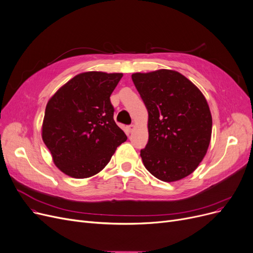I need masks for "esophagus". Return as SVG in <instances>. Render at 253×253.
Wrapping results in <instances>:
<instances>
[{"label": "esophagus", "instance_id": "esophagus-1", "mask_svg": "<svg viewBox=\"0 0 253 253\" xmlns=\"http://www.w3.org/2000/svg\"><path fill=\"white\" fill-rule=\"evenodd\" d=\"M134 128H135V126L134 125H130L129 127H128V131L129 132L131 133V132H133V130H134Z\"/></svg>", "mask_w": 253, "mask_h": 253}]
</instances>
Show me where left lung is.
<instances>
[{
  "label": "left lung",
  "mask_w": 253,
  "mask_h": 253,
  "mask_svg": "<svg viewBox=\"0 0 253 253\" xmlns=\"http://www.w3.org/2000/svg\"><path fill=\"white\" fill-rule=\"evenodd\" d=\"M131 78L149 115L142 163L163 182L186 178L200 166L211 141L212 115L204 94L174 70L136 72Z\"/></svg>",
  "instance_id": "left-lung-1"
}]
</instances>
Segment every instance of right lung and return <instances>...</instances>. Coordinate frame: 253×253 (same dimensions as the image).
Listing matches in <instances>:
<instances>
[{
  "label": "right lung",
  "instance_id": "obj_1",
  "mask_svg": "<svg viewBox=\"0 0 253 253\" xmlns=\"http://www.w3.org/2000/svg\"><path fill=\"white\" fill-rule=\"evenodd\" d=\"M123 73L75 75L48 100L41 135L52 161L75 179L93 177L127 136L114 120L111 97Z\"/></svg>",
  "mask_w": 253,
  "mask_h": 253
}]
</instances>
